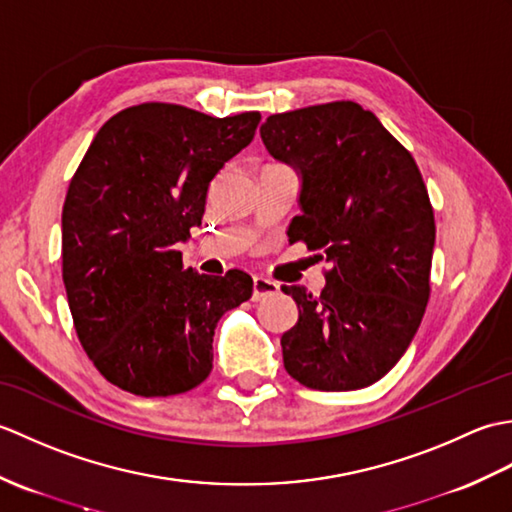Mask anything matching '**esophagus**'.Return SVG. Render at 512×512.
<instances>
[{"mask_svg":"<svg viewBox=\"0 0 512 512\" xmlns=\"http://www.w3.org/2000/svg\"><path fill=\"white\" fill-rule=\"evenodd\" d=\"M279 292V284L273 279H266L262 275L253 277V301H262L266 297H273Z\"/></svg>","mask_w":512,"mask_h":512,"instance_id":"obj_1","label":"esophagus"}]
</instances>
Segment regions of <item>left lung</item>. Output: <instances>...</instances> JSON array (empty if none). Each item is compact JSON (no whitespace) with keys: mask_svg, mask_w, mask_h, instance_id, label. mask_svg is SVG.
<instances>
[{"mask_svg":"<svg viewBox=\"0 0 512 512\" xmlns=\"http://www.w3.org/2000/svg\"><path fill=\"white\" fill-rule=\"evenodd\" d=\"M259 134L301 182L292 239L330 264L319 297L281 288L299 308L281 336L286 372L319 391L372 385L407 352L429 299L436 222L416 160L352 101L273 114Z\"/></svg>","mask_w":512,"mask_h":512,"instance_id":"obj_1","label":"left lung"}]
</instances>
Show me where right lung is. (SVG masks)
<instances>
[{
	"label": "right lung",
	"mask_w": 512,
	"mask_h": 512,
	"mask_svg": "<svg viewBox=\"0 0 512 512\" xmlns=\"http://www.w3.org/2000/svg\"><path fill=\"white\" fill-rule=\"evenodd\" d=\"M259 118L143 103L112 116L85 151L61 215L63 284L83 350L112 385L173 396L211 374L217 321L250 299L253 279L198 275L178 248Z\"/></svg>",
	"instance_id": "right-lung-1"
}]
</instances>
